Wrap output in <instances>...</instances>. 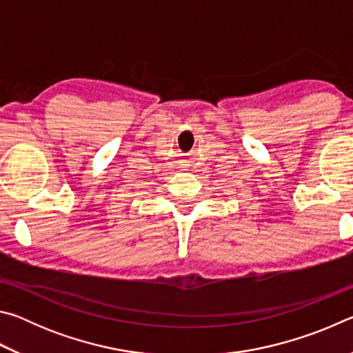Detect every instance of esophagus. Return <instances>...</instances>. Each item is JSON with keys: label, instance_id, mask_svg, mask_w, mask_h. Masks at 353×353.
<instances>
[{"label": "esophagus", "instance_id": "1", "mask_svg": "<svg viewBox=\"0 0 353 353\" xmlns=\"http://www.w3.org/2000/svg\"><path fill=\"white\" fill-rule=\"evenodd\" d=\"M187 160H181V168L185 171V170H187Z\"/></svg>", "mask_w": 353, "mask_h": 353}]
</instances>
